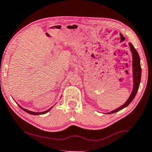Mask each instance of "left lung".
Here are the masks:
<instances>
[{
    "label": "left lung",
    "mask_w": 152,
    "mask_h": 152,
    "mask_svg": "<svg viewBox=\"0 0 152 152\" xmlns=\"http://www.w3.org/2000/svg\"><path fill=\"white\" fill-rule=\"evenodd\" d=\"M130 49L132 52V77H133V88H132V93L130 95L129 98L128 100L125 102L123 105H121V106L118 107L117 109L112 111V112H108V114H113V113L117 112L118 111L124 109V107L128 106V105L131 103L132 100L134 99V97H135L136 94L137 93V91H138L139 85H140L141 82V64H140V57H139V55L138 53L134 49L131 42L129 43Z\"/></svg>",
    "instance_id": "obj_1"
}]
</instances>
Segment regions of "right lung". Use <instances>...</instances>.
<instances>
[{
    "label": "right lung",
    "mask_w": 152,
    "mask_h": 152,
    "mask_svg": "<svg viewBox=\"0 0 152 152\" xmlns=\"http://www.w3.org/2000/svg\"><path fill=\"white\" fill-rule=\"evenodd\" d=\"M19 105V107H20L21 110H23V111H25L26 112H27V113H28V114H32V115H40V114H46V113H47V112H49V111L52 109V107H51L50 108H49V110H46V111H45V112H32V111H30V110H26V109H24V108H23L22 107H21L20 105Z\"/></svg>",
    "instance_id": "obj_1"
}]
</instances>
